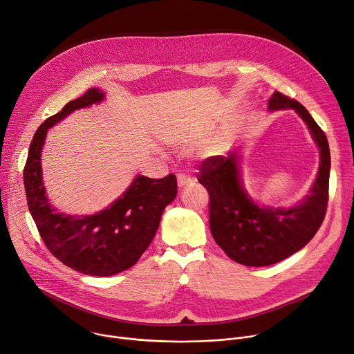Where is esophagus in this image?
Wrapping results in <instances>:
<instances>
[{
    "mask_svg": "<svg viewBox=\"0 0 354 354\" xmlns=\"http://www.w3.org/2000/svg\"><path fill=\"white\" fill-rule=\"evenodd\" d=\"M176 179H178V186L182 189V187H185V186H187V185H190L192 183V179L189 178V176H186V175H183V174H178V176H176Z\"/></svg>",
    "mask_w": 354,
    "mask_h": 354,
    "instance_id": "1",
    "label": "esophagus"
}]
</instances>
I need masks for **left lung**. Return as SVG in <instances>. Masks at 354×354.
<instances>
[{
    "mask_svg": "<svg viewBox=\"0 0 354 354\" xmlns=\"http://www.w3.org/2000/svg\"><path fill=\"white\" fill-rule=\"evenodd\" d=\"M270 112L292 109L307 124L319 148V169L308 194L298 205L266 207L243 187L239 156H216L201 164L198 182L210 194V230L228 258L245 266H269L304 248L319 230L328 206L330 153L325 133L308 111L288 96L274 92Z\"/></svg>",
    "mask_w": 354,
    "mask_h": 354,
    "instance_id": "1",
    "label": "left lung"
}]
</instances>
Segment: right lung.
Listing matches in <instances>:
<instances>
[{
    "label": "right lung",
    "instance_id": "1",
    "mask_svg": "<svg viewBox=\"0 0 354 354\" xmlns=\"http://www.w3.org/2000/svg\"><path fill=\"white\" fill-rule=\"evenodd\" d=\"M104 99L102 91L92 88L41 123L29 147L24 183L32 218L53 257L80 273L106 277L127 270L141 258L156 236L165 207L176 197L178 186L172 174L161 179L137 175L126 192L99 213L70 216L52 206L40 164L47 130L74 111Z\"/></svg>",
    "mask_w": 354,
    "mask_h": 354
}]
</instances>
